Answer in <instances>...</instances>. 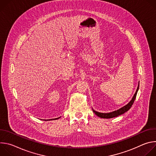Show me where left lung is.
I'll use <instances>...</instances> for the list:
<instances>
[{"instance_id":"obj_1","label":"left lung","mask_w":156,"mask_h":156,"mask_svg":"<svg viewBox=\"0 0 156 156\" xmlns=\"http://www.w3.org/2000/svg\"><path fill=\"white\" fill-rule=\"evenodd\" d=\"M139 86H140V82H139V84L138 86V87H137V90L136 91V93H135L134 96H133V98L131 99V100L129 101V103H128L126 105L121 107L120 108L117 110H115V111H113V112H108V113H101V112H97V111L94 110L93 108V112L97 115L100 118H102V119H111V118H114V117H118L120 115H122L124 113H125L126 112H127V111L131 107L133 104L134 103V101L136 99V95H137V93L138 91V90H139Z\"/></svg>"}]
</instances>
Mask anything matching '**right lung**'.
Instances as JSON below:
<instances>
[{
	"instance_id": "add662e5",
	"label": "right lung",
	"mask_w": 156,
	"mask_h": 156,
	"mask_svg": "<svg viewBox=\"0 0 156 156\" xmlns=\"http://www.w3.org/2000/svg\"><path fill=\"white\" fill-rule=\"evenodd\" d=\"M60 117H58V118H57V119H55V120H56V119H60Z\"/></svg>"
}]
</instances>
